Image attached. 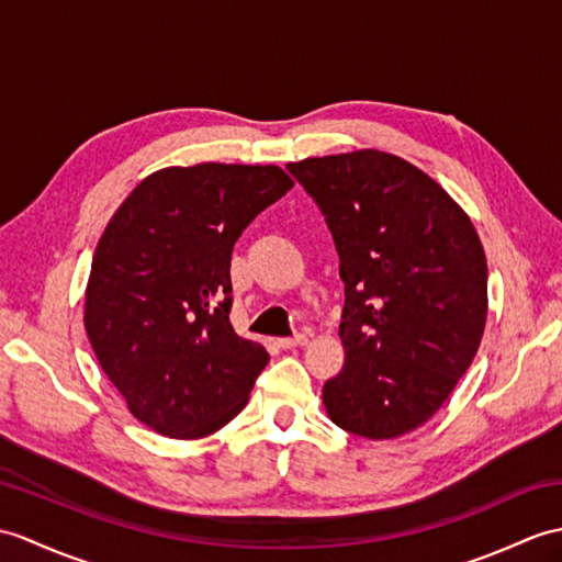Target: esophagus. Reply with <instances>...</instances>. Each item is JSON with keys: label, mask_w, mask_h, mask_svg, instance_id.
I'll use <instances>...</instances> for the list:
<instances>
[{"label": "esophagus", "mask_w": 562, "mask_h": 562, "mask_svg": "<svg viewBox=\"0 0 562 562\" xmlns=\"http://www.w3.org/2000/svg\"><path fill=\"white\" fill-rule=\"evenodd\" d=\"M308 342L306 335H294V337H280L278 347L280 349H294V347H304Z\"/></svg>", "instance_id": "esophagus-1"}]
</instances>
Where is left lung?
I'll return each mask as SVG.
<instances>
[{
    "mask_svg": "<svg viewBox=\"0 0 562 562\" xmlns=\"http://www.w3.org/2000/svg\"><path fill=\"white\" fill-rule=\"evenodd\" d=\"M340 256L345 367L333 424L387 440L434 416L476 357L488 268L472 220L419 167L381 150L290 162Z\"/></svg>",
    "mask_w": 562,
    "mask_h": 562,
    "instance_id": "left-lung-1",
    "label": "left lung"
}]
</instances>
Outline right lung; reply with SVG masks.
<instances>
[{
  "mask_svg": "<svg viewBox=\"0 0 562 562\" xmlns=\"http://www.w3.org/2000/svg\"><path fill=\"white\" fill-rule=\"evenodd\" d=\"M294 187L276 165L165 167L104 227L86 286V333L138 422L211 436L237 416L268 351L229 323L234 241Z\"/></svg>",
  "mask_w": 562,
  "mask_h": 562,
  "instance_id": "1",
  "label": "right lung"
}]
</instances>
